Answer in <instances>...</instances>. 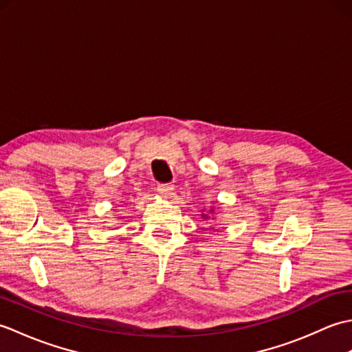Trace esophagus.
<instances>
[{
	"mask_svg": "<svg viewBox=\"0 0 352 352\" xmlns=\"http://www.w3.org/2000/svg\"><path fill=\"white\" fill-rule=\"evenodd\" d=\"M172 190H174V186H172L170 183H164V184L157 186V192H159L160 195H163V197L170 195Z\"/></svg>",
	"mask_w": 352,
	"mask_h": 352,
	"instance_id": "esophagus-1",
	"label": "esophagus"
}]
</instances>
